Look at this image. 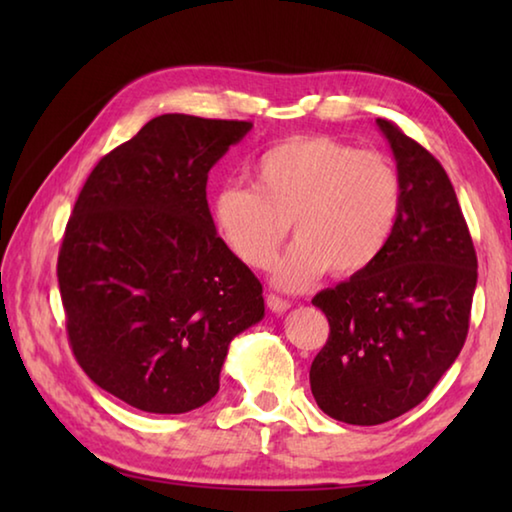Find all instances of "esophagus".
Here are the masks:
<instances>
[{
    "label": "esophagus",
    "instance_id": "obj_1",
    "mask_svg": "<svg viewBox=\"0 0 512 512\" xmlns=\"http://www.w3.org/2000/svg\"><path fill=\"white\" fill-rule=\"evenodd\" d=\"M266 305H268V309L275 311V314H284V311H287V309L291 307V302L280 298V296H275V293H268V296H266Z\"/></svg>",
    "mask_w": 512,
    "mask_h": 512
}]
</instances>
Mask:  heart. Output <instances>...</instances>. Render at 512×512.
I'll use <instances>...</instances> for the list:
<instances>
[{
  "instance_id": "heart-1",
  "label": "heart",
  "mask_w": 512,
  "mask_h": 512,
  "mask_svg": "<svg viewBox=\"0 0 512 512\" xmlns=\"http://www.w3.org/2000/svg\"><path fill=\"white\" fill-rule=\"evenodd\" d=\"M400 171L377 151L325 135L277 142L253 164V187L230 185L214 198V221L246 266L266 271L289 235L275 284L307 289L327 271L363 273L391 241L402 212Z\"/></svg>"
}]
</instances>
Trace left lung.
<instances>
[{
	"instance_id": "left-lung-1",
	"label": "left lung",
	"mask_w": 512,
	"mask_h": 512,
	"mask_svg": "<svg viewBox=\"0 0 512 512\" xmlns=\"http://www.w3.org/2000/svg\"><path fill=\"white\" fill-rule=\"evenodd\" d=\"M404 201L384 253L363 273L316 293L329 336L309 370L329 418L372 427L427 397L461 352L476 289V253L456 192L433 155L393 121Z\"/></svg>"
}]
</instances>
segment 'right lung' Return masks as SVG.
<instances>
[{
  "instance_id": "1",
  "label": "right lung",
  "mask_w": 512,
  "mask_h": 512,
  "mask_svg": "<svg viewBox=\"0 0 512 512\" xmlns=\"http://www.w3.org/2000/svg\"><path fill=\"white\" fill-rule=\"evenodd\" d=\"M253 124L160 115L85 180L58 253L67 339L103 391L146 413L210 402L262 284L216 235L207 173Z\"/></svg>"
}]
</instances>
